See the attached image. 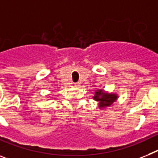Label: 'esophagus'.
I'll return each instance as SVG.
<instances>
[{
    "label": "esophagus",
    "instance_id": "1",
    "mask_svg": "<svg viewBox=\"0 0 158 158\" xmlns=\"http://www.w3.org/2000/svg\"><path fill=\"white\" fill-rule=\"evenodd\" d=\"M74 84H75V87H79V86L80 85V83H75Z\"/></svg>",
    "mask_w": 158,
    "mask_h": 158
}]
</instances>
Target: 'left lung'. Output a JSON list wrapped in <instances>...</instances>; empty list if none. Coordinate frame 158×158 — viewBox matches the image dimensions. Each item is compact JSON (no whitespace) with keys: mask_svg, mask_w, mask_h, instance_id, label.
<instances>
[{"mask_svg":"<svg viewBox=\"0 0 158 158\" xmlns=\"http://www.w3.org/2000/svg\"><path fill=\"white\" fill-rule=\"evenodd\" d=\"M93 99L96 101L99 102V107L102 108L112 105L113 102L116 101V99H117V95L116 94L106 93L103 90H97L95 91Z\"/></svg>","mask_w":158,"mask_h":158,"instance_id":"left-lung-1","label":"left lung"}]
</instances>
